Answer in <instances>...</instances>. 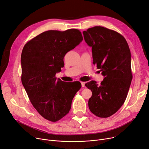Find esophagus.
<instances>
[{"instance_id": "esophagus-1", "label": "esophagus", "mask_w": 149, "mask_h": 149, "mask_svg": "<svg viewBox=\"0 0 149 149\" xmlns=\"http://www.w3.org/2000/svg\"><path fill=\"white\" fill-rule=\"evenodd\" d=\"M81 86L83 88H84L85 86V83L84 82H81Z\"/></svg>"}]
</instances>
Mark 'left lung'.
<instances>
[{
  "mask_svg": "<svg viewBox=\"0 0 149 149\" xmlns=\"http://www.w3.org/2000/svg\"><path fill=\"white\" fill-rule=\"evenodd\" d=\"M92 48L93 63L104 78L101 84H85L92 93L88 101L91 112L100 118L113 115L124 104L132 80L131 54L124 37L113 30L94 26L83 31Z\"/></svg>",
  "mask_w": 149,
  "mask_h": 149,
  "instance_id": "left-lung-1",
  "label": "left lung"
}]
</instances>
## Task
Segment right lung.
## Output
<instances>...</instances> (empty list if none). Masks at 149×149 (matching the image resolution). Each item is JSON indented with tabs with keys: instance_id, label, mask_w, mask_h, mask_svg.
Instances as JSON below:
<instances>
[{
	"instance_id": "obj_1",
	"label": "right lung",
	"mask_w": 149,
	"mask_h": 149,
	"mask_svg": "<svg viewBox=\"0 0 149 149\" xmlns=\"http://www.w3.org/2000/svg\"><path fill=\"white\" fill-rule=\"evenodd\" d=\"M82 40V34L77 29L49 30L23 47L22 82L31 103L46 120L56 122L67 115L81 87L79 81L65 82L55 75L64 66L66 54Z\"/></svg>"
}]
</instances>
